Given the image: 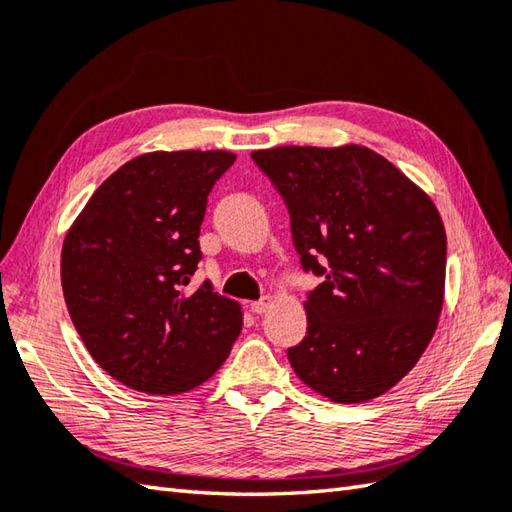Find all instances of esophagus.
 <instances>
[{
  "mask_svg": "<svg viewBox=\"0 0 512 512\" xmlns=\"http://www.w3.org/2000/svg\"><path fill=\"white\" fill-rule=\"evenodd\" d=\"M268 308H270V302H268V299H259V302H253V304H250V310H253L255 315H264Z\"/></svg>",
  "mask_w": 512,
  "mask_h": 512,
  "instance_id": "1",
  "label": "esophagus"
}]
</instances>
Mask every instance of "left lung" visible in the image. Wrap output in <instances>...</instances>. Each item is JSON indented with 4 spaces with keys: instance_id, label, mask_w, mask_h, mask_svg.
Returning <instances> with one entry per match:
<instances>
[{
    "instance_id": "1",
    "label": "left lung",
    "mask_w": 512,
    "mask_h": 512,
    "mask_svg": "<svg viewBox=\"0 0 512 512\" xmlns=\"http://www.w3.org/2000/svg\"><path fill=\"white\" fill-rule=\"evenodd\" d=\"M255 164L284 197L304 270L324 282L304 302L297 377L337 404H362L404 379L444 306L446 230L422 188L375 150L277 146Z\"/></svg>"
}]
</instances>
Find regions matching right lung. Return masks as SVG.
<instances>
[{
  "instance_id": "right-lung-1",
  "label": "right lung",
  "mask_w": 512,
  "mask_h": 512,
  "mask_svg": "<svg viewBox=\"0 0 512 512\" xmlns=\"http://www.w3.org/2000/svg\"><path fill=\"white\" fill-rule=\"evenodd\" d=\"M235 155L155 150L117 168L62 246V288L90 357L148 395L202 386L226 362L242 308L210 282L186 293L202 259L208 193Z\"/></svg>"
}]
</instances>
